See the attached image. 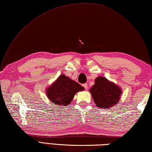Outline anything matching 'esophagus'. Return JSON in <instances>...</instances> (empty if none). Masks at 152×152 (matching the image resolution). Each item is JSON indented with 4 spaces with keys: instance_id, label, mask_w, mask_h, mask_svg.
<instances>
[{
    "instance_id": "obj_1",
    "label": "esophagus",
    "mask_w": 152,
    "mask_h": 152,
    "mask_svg": "<svg viewBox=\"0 0 152 152\" xmlns=\"http://www.w3.org/2000/svg\"><path fill=\"white\" fill-rule=\"evenodd\" d=\"M83 88H84L86 89H88V84H87V83H84V84L83 85Z\"/></svg>"
}]
</instances>
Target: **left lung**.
Returning a JSON list of instances; mask_svg holds the SVG:
<instances>
[{
	"mask_svg": "<svg viewBox=\"0 0 152 152\" xmlns=\"http://www.w3.org/2000/svg\"><path fill=\"white\" fill-rule=\"evenodd\" d=\"M96 105L101 108H108L117 104L121 90L117 85L106 78L99 76L89 90Z\"/></svg>",
	"mask_w": 152,
	"mask_h": 152,
	"instance_id": "1",
	"label": "left lung"
}]
</instances>
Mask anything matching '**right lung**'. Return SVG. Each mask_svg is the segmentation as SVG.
Here are the masks:
<instances>
[{"label": "right lung", "mask_w": 152, "mask_h": 152, "mask_svg": "<svg viewBox=\"0 0 152 152\" xmlns=\"http://www.w3.org/2000/svg\"><path fill=\"white\" fill-rule=\"evenodd\" d=\"M84 89L78 83L64 75H61L47 89L48 99L56 105H69L76 92Z\"/></svg>", "instance_id": "1"}]
</instances>
